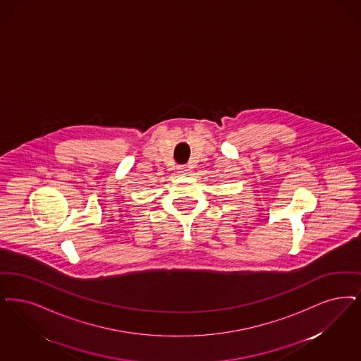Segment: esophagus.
<instances>
[{
  "label": "esophagus",
  "mask_w": 361,
  "mask_h": 361,
  "mask_svg": "<svg viewBox=\"0 0 361 361\" xmlns=\"http://www.w3.org/2000/svg\"><path fill=\"white\" fill-rule=\"evenodd\" d=\"M188 172V168L185 165H183V166H178V173L185 174Z\"/></svg>",
  "instance_id": "obj_1"
}]
</instances>
